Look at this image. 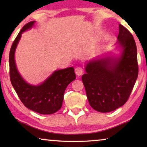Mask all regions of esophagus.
<instances>
[{
  "label": "esophagus",
  "instance_id": "esophagus-1",
  "mask_svg": "<svg viewBox=\"0 0 147 147\" xmlns=\"http://www.w3.org/2000/svg\"><path fill=\"white\" fill-rule=\"evenodd\" d=\"M75 72H76V75L79 76L82 75V74H83V72H84V70L81 67H78L76 68Z\"/></svg>",
  "mask_w": 147,
  "mask_h": 147
}]
</instances>
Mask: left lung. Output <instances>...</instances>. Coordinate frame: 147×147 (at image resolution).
<instances>
[{
    "instance_id": "8db88e82",
    "label": "left lung",
    "mask_w": 147,
    "mask_h": 147,
    "mask_svg": "<svg viewBox=\"0 0 147 147\" xmlns=\"http://www.w3.org/2000/svg\"><path fill=\"white\" fill-rule=\"evenodd\" d=\"M118 58L95 59L86 66L82 77L90 105L98 112H109L127 102L138 74L137 49L133 36L119 25Z\"/></svg>"
}]
</instances>
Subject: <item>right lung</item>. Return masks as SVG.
I'll return each mask as SVG.
<instances>
[{
	"label": "right lung",
	"mask_w": 147,
	"mask_h": 147,
	"mask_svg": "<svg viewBox=\"0 0 147 147\" xmlns=\"http://www.w3.org/2000/svg\"><path fill=\"white\" fill-rule=\"evenodd\" d=\"M35 21L26 24L13 41L9 53L10 79L14 89L24 105L29 109L41 114H51L62 106L64 92L76 79L74 67L55 71L43 84L33 86L27 84L17 71L15 61V51L21 34L33 27Z\"/></svg>",
	"instance_id": "obj_1"
}]
</instances>
